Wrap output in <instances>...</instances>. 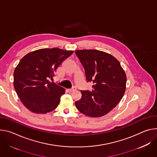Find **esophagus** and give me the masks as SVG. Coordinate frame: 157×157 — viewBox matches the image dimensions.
Masks as SVG:
<instances>
[{
  "label": "esophagus",
  "instance_id": "obj_1",
  "mask_svg": "<svg viewBox=\"0 0 157 157\" xmlns=\"http://www.w3.org/2000/svg\"><path fill=\"white\" fill-rule=\"evenodd\" d=\"M76 89H77V88H76V86H73V87H72V89H69V90H68V91H69V92H72L75 91V90Z\"/></svg>",
  "mask_w": 157,
  "mask_h": 157
}]
</instances>
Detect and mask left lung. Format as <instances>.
I'll return each mask as SVG.
<instances>
[{
  "label": "left lung",
  "instance_id": "1",
  "mask_svg": "<svg viewBox=\"0 0 157 157\" xmlns=\"http://www.w3.org/2000/svg\"><path fill=\"white\" fill-rule=\"evenodd\" d=\"M75 54L83 65L86 80L93 82L92 90H81L77 109L91 117L105 115L122 98L127 76L120 62L112 55L97 50H79Z\"/></svg>",
  "mask_w": 157,
  "mask_h": 157
}]
</instances>
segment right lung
<instances>
[{
	"mask_svg": "<svg viewBox=\"0 0 157 157\" xmlns=\"http://www.w3.org/2000/svg\"><path fill=\"white\" fill-rule=\"evenodd\" d=\"M74 53L58 48H41L25 55L15 67L13 86L24 106L36 113H46L55 110L65 89L54 82L58 67Z\"/></svg>",
	"mask_w": 157,
	"mask_h": 157,
	"instance_id": "right-lung-1",
	"label": "right lung"
}]
</instances>
